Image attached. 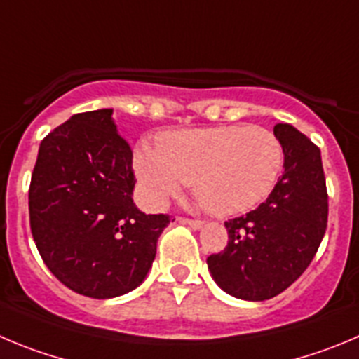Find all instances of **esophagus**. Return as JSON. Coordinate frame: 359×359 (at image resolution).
Here are the masks:
<instances>
[{"label": "esophagus", "instance_id": "esophagus-1", "mask_svg": "<svg viewBox=\"0 0 359 359\" xmlns=\"http://www.w3.org/2000/svg\"><path fill=\"white\" fill-rule=\"evenodd\" d=\"M182 223H186V225H189L191 229H195V230H200L203 226V221L202 219H191V217H182Z\"/></svg>", "mask_w": 359, "mask_h": 359}]
</instances>
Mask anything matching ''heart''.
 Instances as JSON below:
<instances>
[{
	"mask_svg": "<svg viewBox=\"0 0 359 359\" xmlns=\"http://www.w3.org/2000/svg\"><path fill=\"white\" fill-rule=\"evenodd\" d=\"M157 147L140 143L133 168L142 191L156 205L175 196L186 182L200 205L233 216L260 205L283 170V145L259 126H217L166 130Z\"/></svg>",
	"mask_w": 359,
	"mask_h": 359,
	"instance_id": "1",
	"label": "heart"
}]
</instances>
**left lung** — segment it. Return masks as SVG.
I'll return each instance as SVG.
<instances>
[{"label":"left lung","mask_w":359,"mask_h":359,"mask_svg":"<svg viewBox=\"0 0 359 359\" xmlns=\"http://www.w3.org/2000/svg\"><path fill=\"white\" fill-rule=\"evenodd\" d=\"M283 175L269 198L225 223L229 244L207 259L226 294L264 301L289 289L316 257L327 225V191L319 147L290 123H276Z\"/></svg>","instance_id":"obj_1"}]
</instances>
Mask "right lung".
<instances>
[{"label": "right lung", "mask_w": 359, "mask_h": 359, "mask_svg": "<svg viewBox=\"0 0 359 359\" xmlns=\"http://www.w3.org/2000/svg\"><path fill=\"white\" fill-rule=\"evenodd\" d=\"M133 150L113 109L78 113L40 143L29 226L43 264L74 292L109 299L145 280L166 214L134 205Z\"/></svg>", "instance_id": "1"}]
</instances>
